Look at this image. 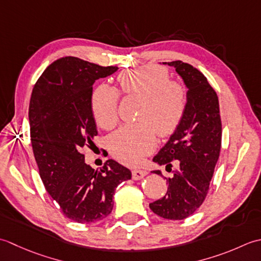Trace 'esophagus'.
<instances>
[{
    "instance_id": "obj_1",
    "label": "esophagus",
    "mask_w": 261,
    "mask_h": 261,
    "mask_svg": "<svg viewBox=\"0 0 261 261\" xmlns=\"http://www.w3.org/2000/svg\"><path fill=\"white\" fill-rule=\"evenodd\" d=\"M147 172L145 170H133L132 171V178L134 180H140L142 178H144Z\"/></svg>"
}]
</instances>
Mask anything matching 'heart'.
I'll list each match as a JSON object with an SVG mask.
<instances>
[{
	"label": "heart",
	"instance_id": "1",
	"mask_svg": "<svg viewBox=\"0 0 261 261\" xmlns=\"http://www.w3.org/2000/svg\"><path fill=\"white\" fill-rule=\"evenodd\" d=\"M117 82L124 94L143 97L140 123L125 125L109 138L111 154L120 162L134 166L155 148V132L167 137L178 128L187 108V90L182 83L170 80L169 72L160 66L123 71ZM119 98L118 90L107 84L93 90L91 110L101 128L111 129L118 123Z\"/></svg>",
	"mask_w": 261,
	"mask_h": 261
}]
</instances>
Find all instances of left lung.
<instances>
[{
  "instance_id": "1",
  "label": "left lung",
  "mask_w": 261,
  "mask_h": 261,
  "mask_svg": "<svg viewBox=\"0 0 261 261\" xmlns=\"http://www.w3.org/2000/svg\"><path fill=\"white\" fill-rule=\"evenodd\" d=\"M188 88L187 108L181 123L168 143L153 158L172 171L175 160L178 169L167 180L164 197L150 204L156 215L167 220H184L199 208L210 189L222 143L219 98L206 76L182 61L169 62ZM161 174V171H153Z\"/></svg>"
}]
</instances>
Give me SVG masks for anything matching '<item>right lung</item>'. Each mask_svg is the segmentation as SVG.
Returning <instances> with one entry per match:
<instances>
[{"mask_svg":"<svg viewBox=\"0 0 261 261\" xmlns=\"http://www.w3.org/2000/svg\"><path fill=\"white\" fill-rule=\"evenodd\" d=\"M117 70L62 57L46 68L31 93L30 138L42 184L65 217L82 224L107 217L117 186L132 178L114 160L92 169L82 152L98 135L91 110L93 83Z\"/></svg>","mask_w":261,"mask_h":261,"instance_id":"1","label":"right lung"}]
</instances>
